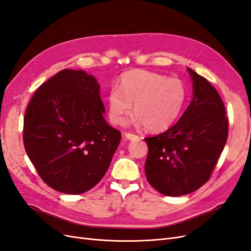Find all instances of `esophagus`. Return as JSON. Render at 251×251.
<instances>
[{"label": "esophagus", "instance_id": "esophagus-1", "mask_svg": "<svg viewBox=\"0 0 251 251\" xmlns=\"http://www.w3.org/2000/svg\"><path fill=\"white\" fill-rule=\"evenodd\" d=\"M125 137L126 138V139L131 140V141H135V140L139 139V137H138V136L135 135V134H132V133H126V134H125Z\"/></svg>", "mask_w": 251, "mask_h": 251}]
</instances>
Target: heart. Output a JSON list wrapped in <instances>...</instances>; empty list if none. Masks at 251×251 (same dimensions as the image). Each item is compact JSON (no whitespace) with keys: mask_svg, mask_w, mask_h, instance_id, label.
I'll return each mask as SVG.
<instances>
[{"mask_svg":"<svg viewBox=\"0 0 251 251\" xmlns=\"http://www.w3.org/2000/svg\"><path fill=\"white\" fill-rule=\"evenodd\" d=\"M187 97L185 84L176 77H167L153 72L136 70L124 74L118 87L108 93L109 117L114 125H122L134 111L132 123L144 126L151 132H161L174 124Z\"/></svg>","mask_w":251,"mask_h":251,"instance_id":"heart-1","label":"heart"}]
</instances>
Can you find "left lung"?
Here are the masks:
<instances>
[{"mask_svg": "<svg viewBox=\"0 0 251 251\" xmlns=\"http://www.w3.org/2000/svg\"><path fill=\"white\" fill-rule=\"evenodd\" d=\"M193 99L178 122L166 132L145 138L149 183L166 196H181L209 180L226 146L228 120L226 107L205 77L187 68Z\"/></svg>", "mask_w": 251, "mask_h": 251, "instance_id": "obj_1", "label": "left lung"}]
</instances>
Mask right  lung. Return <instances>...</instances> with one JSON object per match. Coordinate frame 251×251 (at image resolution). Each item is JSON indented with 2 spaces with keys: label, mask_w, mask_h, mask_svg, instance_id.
<instances>
[{
  "label": "right lung",
  "mask_w": 251,
  "mask_h": 251,
  "mask_svg": "<svg viewBox=\"0 0 251 251\" xmlns=\"http://www.w3.org/2000/svg\"><path fill=\"white\" fill-rule=\"evenodd\" d=\"M100 86L84 71L63 70L34 93L24 118V145L45 183L81 194L107 172L122 134L110 126Z\"/></svg>",
  "instance_id": "1"
}]
</instances>
